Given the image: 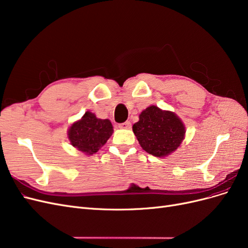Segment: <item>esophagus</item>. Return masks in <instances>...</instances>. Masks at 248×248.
<instances>
[{"instance_id": "esophagus-1", "label": "esophagus", "mask_w": 248, "mask_h": 248, "mask_svg": "<svg viewBox=\"0 0 248 248\" xmlns=\"http://www.w3.org/2000/svg\"><path fill=\"white\" fill-rule=\"evenodd\" d=\"M119 128L121 129H130L131 128V123L129 121H126L122 124H119Z\"/></svg>"}]
</instances>
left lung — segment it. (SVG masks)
<instances>
[{
    "mask_svg": "<svg viewBox=\"0 0 248 248\" xmlns=\"http://www.w3.org/2000/svg\"><path fill=\"white\" fill-rule=\"evenodd\" d=\"M132 126L140 147L157 157L176 151L185 138V126L175 112L151 106L142 110Z\"/></svg>",
    "mask_w": 248,
    "mask_h": 248,
    "instance_id": "obj_1",
    "label": "left lung"
}]
</instances>
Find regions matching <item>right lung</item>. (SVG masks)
<instances>
[{"label":"right lung","instance_id":"right-lung-1","mask_svg":"<svg viewBox=\"0 0 248 248\" xmlns=\"http://www.w3.org/2000/svg\"><path fill=\"white\" fill-rule=\"evenodd\" d=\"M112 125L108 119H98L91 111H86L78 121L68 129L70 144L87 155H92L106 144L112 134Z\"/></svg>","mask_w":248,"mask_h":248}]
</instances>
